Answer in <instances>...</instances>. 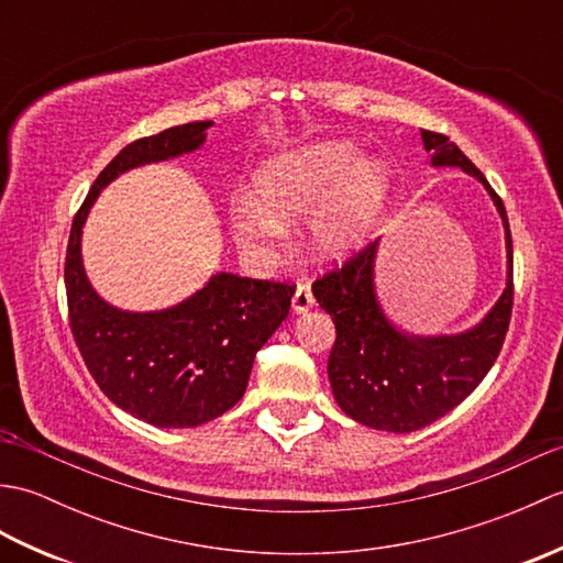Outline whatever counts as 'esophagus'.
<instances>
[{
	"label": "esophagus",
	"mask_w": 563,
	"mask_h": 563,
	"mask_svg": "<svg viewBox=\"0 0 563 563\" xmlns=\"http://www.w3.org/2000/svg\"><path fill=\"white\" fill-rule=\"evenodd\" d=\"M314 307V295H312V288H309V283H300L295 288V295H292V309L297 314L307 312V309Z\"/></svg>",
	"instance_id": "esophagus-1"
}]
</instances>
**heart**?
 Here are the masks:
<instances>
[{
    "label": "heart",
    "instance_id": "obj_1",
    "mask_svg": "<svg viewBox=\"0 0 563 563\" xmlns=\"http://www.w3.org/2000/svg\"><path fill=\"white\" fill-rule=\"evenodd\" d=\"M256 194L230 202V227L249 256L271 258L278 251L285 224L277 218L314 212L312 242L327 251L351 249L373 230L387 196V172L375 159H361L351 142H319L278 154L261 166Z\"/></svg>",
    "mask_w": 563,
    "mask_h": 563
}]
</instances>
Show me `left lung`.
Returning <instances> with one entry per match:
<instances>
[{"label":"left lung","instance_id":"8db88e82","mask_svg":"<svg viewBox=\"0 0 563 563\" xmlns=\"http://www.w3.org/2000/svg\"><path fill=\"white\" fill-rule=\"evenodd\" d=\"M421 137L435 166H462L492 194L506 224L508 285L479 327L460 336L418 339L394 329L377 305V242H367L312 283L319 307L336 324L329 355L333 397L357 423L391 433L426 428L470 397L504 349L512 314V239L504 200L448 135L421 130Z\"/></svg>","mask_w":563,"mask_h":563}]
</instances>
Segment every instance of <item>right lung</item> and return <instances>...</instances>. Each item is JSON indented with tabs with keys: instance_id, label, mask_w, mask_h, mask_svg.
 I'll return each mask as SVG.
<instances>
[{
	"instance_id": "obj_1",
	"label": "right lung",
	"mask_w": 563,
	"mask_h": 563,
	"mask_svg": "<svg viewBox=\"0 0 563 563\" xmlns=\"http://www.w3.org/2000/svg\"><path fill=\"white\" fill-rule=\"evenodd\" d=\"M210 125L186 123L130 142L93 181L67 242L69 329L84 365L115 406L159 428H194L230 411L295 295L292 283L218 273L178 307L133 314L106 305L84 275L81 224L99 190L133 166L198 150Z\"/></svg>"
}]
</instances>
